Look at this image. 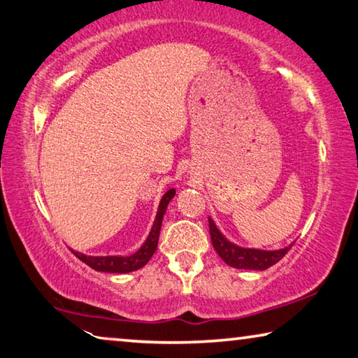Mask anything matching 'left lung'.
<instances>
[{
    "label": "left lung",
    "mask_w": 358,
    "mask_h": 358,
    "mask_svg": "<svg viewBox=\"0 0 358 358\" xmlns=\"http://www.w3.org/2000/svg\"><path fill=\"white\" fill-rule=\"evenodd\" d=\"M209 233L212 239V245H214L218 256L227 262L228 266L234 268H247V271H266L273 264L283 258V256L289 252L291 245L280 250H258V248H243L236 245V243L229 242L224 237L220 229L217 228L214 220L209 217Z\"/></svg>",
    "instance_id": "8db88e82"
}]
</instances>
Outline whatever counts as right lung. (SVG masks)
<instances>
[{"mask_svg":"<svg viewBox=\"0 0 358 358\" xmlns=\"http://www.w3.org/2000/svg\"><path fill=\"white\" fill-rule=\"evenodd\" d=\"M174 195H176V190L169 189L165 195L162 196L160 204H159V210H157L155 220L152 224V229H150L146 242L143 243L141 248L138 250L136 253L130 255V256H87V255H83L80 252H75V250H72V253L77 256L80 261H83L86 266H90L91 268H94V271H97V272L127 273V272L138 271V268L146 266L149 259L152 258V255L155 253L157 243H159L163 215H165L168 204L174 198Z\"/></svg>","mask_w":358,"mask_h":358,"instance_id":"add662e5","label":"right lung"}]
</instances>
